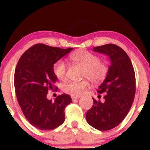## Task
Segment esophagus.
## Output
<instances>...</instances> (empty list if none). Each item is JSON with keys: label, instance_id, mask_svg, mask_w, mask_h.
Instances as JSON below:
<instances>
[{"label": "esophagus", "instance_id": "34e87169", "mask_svg": "<svg viewBox=\"0 0 150 150\" xmlns=\"http://www.w3.org/2000/svg\"><path fill=\"white\" fill-rule=\"evenodd\" d=\"M78 98H79V96H72V100L73 101V102H75V101H76L77 99H78Z\"/></svg>", "mask_w": 150, "mask_h": 150}]
</instances>
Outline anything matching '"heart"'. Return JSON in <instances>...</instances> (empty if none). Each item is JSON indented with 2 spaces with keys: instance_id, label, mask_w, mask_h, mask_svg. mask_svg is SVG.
Masks as SVG:
<instances>
[{
  "instance_id": "heart-1",
  "label": "heart",
  "mask_w": 150,
  "mask_h": 150,
  "mask_svg": "<svg viewBox=\"0 0 150 150\" xmlns=\"http://www.w3.org/2000/svg\"><path fill=\"white\" fill-rule=\"evenodd\" d=\"M73 62L83 67V78H88L93 83H99L102 82L107 76L109 71L107 63L100 60L97 55L86 50H81L73 53L69 56ZM55 76L59 80H64L66 77L67 66L62 60H59L53 67ZM88 81L84 80L82 81H69L63 86V91L66 93L73 96H79L83 93L84 90L88 86Z\"/></svg>"
}]
</instances>
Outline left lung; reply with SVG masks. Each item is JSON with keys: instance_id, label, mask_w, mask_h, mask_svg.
Instances as JSON below:
<instances>
[{"instance_id": "1", "label": "left lung", "mask_w": 150, "mask_h": 150, "mask_svg": "<svg viewBox=\"0 0 150 150\" xmlns=\"http://www.w3.org/2000/svg\"><path fill=\"white\" fill-rule=\"evenodd\" d=\"M93 51L109 56L111 65L98 93H105L104 102L93 99V106L86 115V121L100 131L112 129L129 112L136 92L134 67L128 54L120 47L106 44L94 47Z\"/></svg>"}]
</instances>
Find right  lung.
<instances>
[{
  "instance_id": "obj_1",
  "label": "right lung",
  "mask_w": 150,
  "mask_h": 150,
  "mask_svg": "<svg viewBox=\"0 0 150 150\" xmlns=\"http://www.w3.org/2000/svg\"><path fill=\"white\" fill-rule=\"evenodd\" d=\"M72 49L38 43L27 50L18 62L14 73L18 103L27 120L38 129H54L65 120L64 109L72 102L70 96L64 93L52 102L47 94L57 89L54 64Z\"/></svg>"
}]
</instances>
